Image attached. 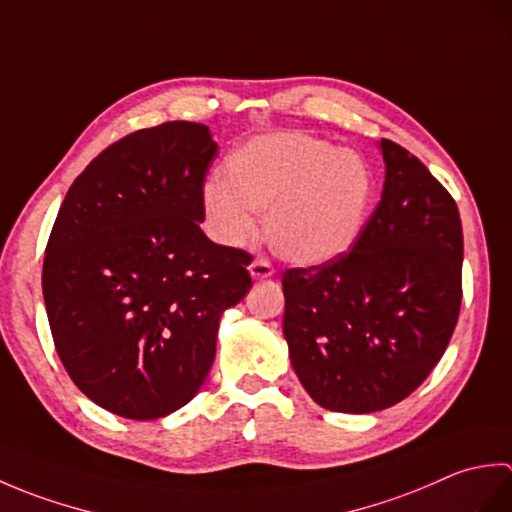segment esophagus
<instances>
[{"instance_id": "obj_1", "label": "esophagus", "mask_w": 512, "mask_h": 512, "mask_svg": "<svg viewBox=\"0 0 512 512\" xmlns=\"http://www.w3.org/2000/svg\"><path fill=\"white\" fill-rule=\"evenodd\" d=\"M248 270H250V275H253V279H268L275 275V266L264 257H255L253 262H250Z\"/></svg>"}]
</instances>
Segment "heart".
I'll list each match as a JSON object with an SVG mask.
<instances>
[{"instance_id": "1", "label": "heart", "mask_w": 512, "mask_h": 512, "mask_svg": "<svg viewBox=\"0 0 512 512\" xmlns=\"http://www.w3.org/2000/svg\"><path fill=\"white\" fill-rule=\"evenodd\" d=\"M374 176L350 149L299 132L257 136L206 182L204 224L217 242L242 246L264 213L268 244L297 264H319L354 244L367 220Z\"/></svg>"}]
</instances>
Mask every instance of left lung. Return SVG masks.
I'll list each match as a JSON object with an SVG mask.
<instances>
[{"mask_svg":"<svg viewBox=\"0 0 512 512\" xmlns=\"http://www.w3.org/2000/svg\"><path fill=\"white\" fill-rule=\"evenodd\" d=\"M385 187L354 244L281 277L292 367L314 402L372 413L438 365L462 306V222L451 193L394 140Z\"/></svg>","mask_w":512,"mask_h":512,"instance_id":"8db88e82","label":"left lung"}]
</instances>
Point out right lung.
Listing matches in <instances>:
<instances>
[{
    "label": "right lung",
    "instance_id": "right-lung-1",
    "mask_svg": "<svg viewBox=\"0 0 512 512\" xmlns=\"http://www.w3.org/2000/svg\"><path fill=\"white\" fill-rule=\"evenodd\" d=\"M217 156L209 127L173 121L116 140L70 191L43 259L54 347L96 405L154 420L198 394L222 310L253 286L246 250L202 233Z\"/></svg>",
    "mask_w": 512,
    "mask_h": 512
}]
</instances>
